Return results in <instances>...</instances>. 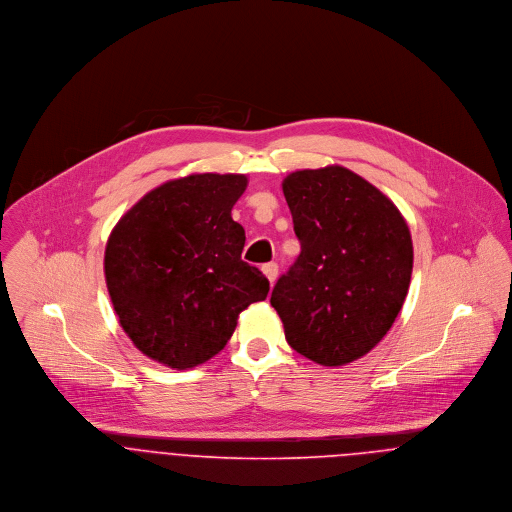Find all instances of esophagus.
Masks as SVG:
<instances>
[{
	"label": "esophagus",
	"mask_w": 512,
	"mask_h": 512,
	"mask_svg": "<svg viewBox=\"0 0 512 512\" xmlns=\"http://www.w3.org/2000/svg\"><path fill=\"white\" fill-rule=\"evenodd\" d=\"M262 272L266 274V278L270 280V284H274L278 280V264L276 262H268L262 266Z\"/></svg>",
	"instance_id": "obj_1"
}]
</instances>
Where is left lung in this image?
I'll list each match as a JSON object with an SVG mask.
<instances>
[{"label": "left lung", "mask_w": 512, "mask_h": 512, "mask_svg": "<svg viewBox=\"0 0 512 512\" xmlns=\"http://www.w3.org/2000/svg\"><path fill=\"white\" fill-rule=\"evenodd\" d=\"M301 252L270 303L293 351L343 366L374 349L410 288L414 248L396 205L341 165L301 169L282 183Z\"/></svg>", "instance_id": "1"}]
</instances>
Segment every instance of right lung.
Masks as SVG:
<instances>
[{
	"mask_svg": "<svg viewBox=\"0 0 512 512\" xmlns=\"http://www.w3.org/2000/svg\"><path fill=\"white\" fill-rule=\"evenodd\" d=\"M248 185L238 173H193L144 195L110 232L106 286L132 343L177 370L224 349L240 311L270 282L246 264L232 207Z\"/></svg>",
	"mask_w": 512,
	"mask_h": 512,
	"instance_id": "obj_1",
	"label": "right lung"
}]
</instances>
